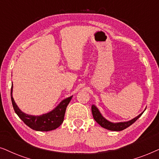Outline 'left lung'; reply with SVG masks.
<instances>
[{"mask_svg": "<svg viewBox=\"0 0 159 159\" xmlns=\"http://www.w3.org/2000/svg\"><path fill=\"white\" fill-rule=\"evenodd\" d=\"M92 112L94 119L102 127L106 129L111 130V131H121L126 129L129 126L132 125V124L136 121L138 118L142 116L141 114H139L138 116H137L136 118H133L132 120H129V121L126 122H120V123H112L110 122L108 120L105 119V118L102 117V116L101 115V113H99L98 109L95 107V105H92Z\"/></svg>", "mask_w": 159, "mask_h": 159, "instance_id": "left-lung-1", "label": "left lung"}]
</instances>
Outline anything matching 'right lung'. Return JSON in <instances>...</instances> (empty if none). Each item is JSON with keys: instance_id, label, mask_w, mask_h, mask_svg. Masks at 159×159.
Returning <instances> with one entry per match:
<instances>
[{"instance_id": "right-lung-1", "label": "right lung", "mask_w": 159, "mask_h": 159, "mask_svg": "<svg viewBox=\"0 0 159 159\" xmlns=\"http://www.w3.org/2000/svg\"><path fill=\"white\" fill-rule=\"evenodd\" d=\"M72 97H73L71 96L61 102L60 105L50 113L43 114L40 116H34L24 113L19 109L12 97V86L11 89V98L12 105H13L15 113L30 128L34 130L40 131V132H48V131L54 130L62 124L67 106L70 102Z\"/></svg>"}]
</instances>
